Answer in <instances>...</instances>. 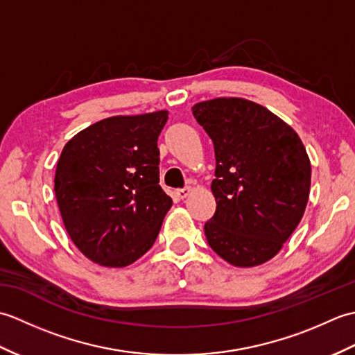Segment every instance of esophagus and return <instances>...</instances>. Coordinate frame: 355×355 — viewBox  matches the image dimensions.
<instances>
[{"label":"esophagus","instance_id":"34e87169","mask_svg":"<svg viewBox=\"0 0 355 355\" xmlns=\"http://www.w3.org/2000/svg\"><path fill=\"white\" fill-rule=\"evenodd\" d=\"M189 193H191V187L189 186L183 187V189H177L175 191V195H177L180 200H184L186 197H189Z\"/></svg>","mask_w":355,"mask_h":355}]
</instances>
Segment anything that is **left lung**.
<instances>
[{
	"mask_svg": "<svg viewBox=\"0 0 355 355\" xmlns=\"http://www.w3.org/2000/svg\"><path fill=\"white\" fill-rule=\"evenodd\" d=\"M192 114L215 149L216 210L205 224L207 243L232 266H261L305 212L311 163L302 140L282 119L241 97L195 103Z\"/></svg>",
	"mask_w": 355,
	"mask_h": 355,
	"instance_id": "left-lung-1",
	"label": "left lung"
}]
</instances>
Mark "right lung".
<instances>
[{"mask_svg":"<svg viewBox=\"0 0 355 355\" xmlns=\"http://www.w3.org/2000/svg\"><path fill=\"white\" fill-rule=\"evenodd\" d=\"M168 111L89 125L62 149L55 193L71 241L89 261L126 267L155 243L171 197L158 184L157 140Z\"/></svg>","mask_w":355,"mask_h":355,"instance_id":"obj_1","label":"right lung"}]
</instances>
